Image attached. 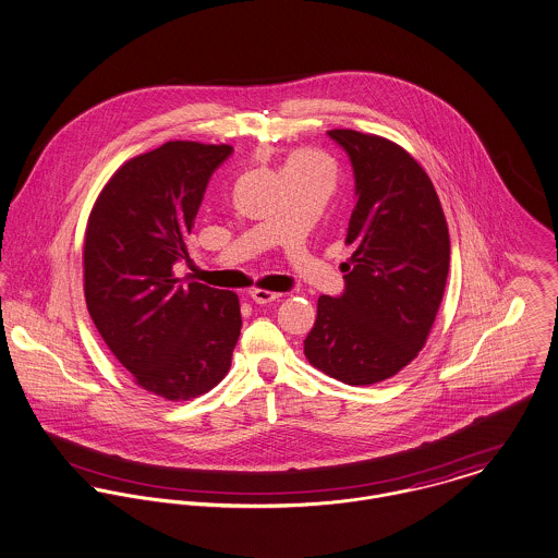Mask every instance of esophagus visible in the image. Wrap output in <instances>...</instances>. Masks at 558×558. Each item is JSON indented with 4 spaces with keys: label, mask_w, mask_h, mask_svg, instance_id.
<instances>
[{
    "label": "esophagus",
    "mask_w": 558,
    "mask_h": 558,
    "mask_svg": "<svg viewBox=\"0 0 558 558\" xmlns=\"http://www.w3.org/2000/svg\"><path fill=\"white\" fill-rule=\"evenodd\" d=\"M250 296H252V301H254V303L268 304L279 301V296H281V294H277V292H268V290H252V292H250Z\"/></svg>",
    "instance_id": "obj_1"
}]
</instances>
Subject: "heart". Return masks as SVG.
<instances>
[{"label": "heart", "instance_id": "b5f03b06", "mask_svg": "<svg viewBox=\"0 0 558 558\" xmlns=\"http://www.w3.org/2000/svg\"><path fill=\"white\" fill-rule=\"evenodd\" d=\"M317 161H322L319 157H313V155H296V157H292L290 159V163H317ZM324 163V161H322Z\"/></svg>", "mask_w": 558, "mask_h": 558}]
</instances>
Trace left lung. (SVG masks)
I'll return each mask as SVG.
<instances>
[{
    "instance_id": "1",
    "label": "left lung",
    "mask_w": 558,
    "mask_h": 558,
    "mask_svg": "<svg viewBox=\"0 0 558 558\" xmlns=\"http://www.w3.org/2000/svg\"><path fill=\"white\" fill-rule=\"evenodd\" d=\"M354 170L345 290L319 296L304 355L326 375L371 386L407 366L433 328L450 270V234L437 192L399 145L330 130Z\"/></svg>"
}]
</instances>
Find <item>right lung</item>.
<instances>
[{
  "label": "right lung",
  "instance_id": "right-lung-1",
  "mask_svg": "<svg viewBox=\"0 0 558 558\" xmlns=\"http://www.w3.org/2000/svg\"><path fill=\"white\" fill-rule=\"evenodd\" d=\"M228 145L166 143L123 163L85 234V299L98 332L136 384L187 401L228 373L241 335L239 296L172 275Z\"/></svg>",
  "mask_w": 558,
  "mask_h": 558
}]
</instances>
